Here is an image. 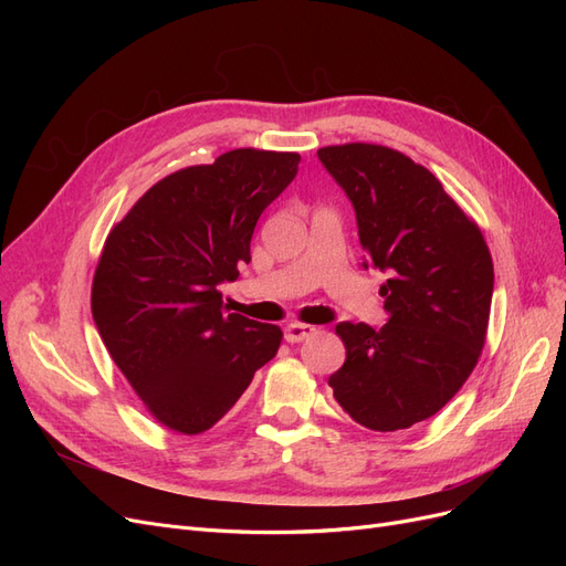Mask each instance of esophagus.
<instances>
[{
    "label": "esophagus",
    "instance_id": "1",
    "mask_svg": "<svg viewBox=\"0 0 566 566\" xmlns=\"http://www.w3.org/2000/svg\"><path fill=\"white\" fill-rule=\"evenodd\" d=\"M316 333L314 325H304V323H290L285 325V339L290 345H295V342H302L306 337H312Z\"/></svg>",
    "mask_w": 566,
    "mask_h": 566
}]
</instances>
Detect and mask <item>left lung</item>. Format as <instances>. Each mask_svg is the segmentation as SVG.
Segmentation results:
<instances>
[{
	"mask_svg": "<svg viewBox=\"0 0 566 566\" xmlns=\"http://www.w3.org/2000/svg\"><path fill=\"white\" fill-rule=\"evenodd\" d=\"M321 165L347 193L358 241L380 269L387 323H337L347 361L328 385L368 430L394 432L432 418L482 354L493 262L484 235L441 181L403 153L373 144L328 146Z\"/></svg>",
	"mask_w": 566,
	"mask_h": 566,
	"instance_id": "8db88e82",
	"label": "left lung"
}]
</instances>
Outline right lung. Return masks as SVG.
<instances>
[{"label":"right lung","instance_id":"obj_1","mask_svg":"<svg viewBox=\"0 0 566 566\" xmlns=\"http://www.w3.org/2000/svg\"><path fill=\"white\" fill-rule=\"evenodd\" d=\"M297 165V153L238 148L179 169L106 238L92 287L96 331L169 430H210L279 352V325L227 314L219 285L250 262L256 219Z\"/></svg>","mask_w":566,"mask_h":566}]
</instances>
